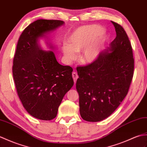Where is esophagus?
<instances>
[{
  "label": "esophagus",
  "mask_w": 147,
  "mask_h": 147,
  "mask_svg": "<svg viewBox=\"0 0 147 147\" xmlns=\"http://www.w3.org/2000/svg\"><path fill=\"white\" fill-rule=\"evenodd\" d=\"M78 77H79V76H78V75H77L76 71H74V72L72 73V77H73V79L74 80L75 83L76 82V80L78 79Z\"/></svg>",
  "instance_id": "obj_1"
}]
</instances>
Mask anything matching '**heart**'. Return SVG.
Returning a JSON list of instances; mask_svg holds the SVG:
<instances>
[{
	"instance_id": "b5f03b06",
	"label": "heart",
	"mask_w": 147,
	"mask_h": 147,
	"mask_svg": "<svg viewBox=\"0 0 147 147\" xmlns=\"http://www.w3.org/2000/svg\"><path fill=\"white\" fill-rule=\"evenodd\" d=\"M107 34L99 25L83 26L76 29L68 38L69 45L65 44L62 51L68 62L76 58V52H81L79 60L83 64H90L96 60L103 45L107 41Z\"/></svg>"
}]
</instances>
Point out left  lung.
<instances>
[{"label": "left lung", "instance_id": "obj_1", "mask_svg": "<svg viewBox=\"0 0 147 147\" xmlns=\"http://www.w3.org/2000/svg\"><path fill=\"white\" fill-rule=\"evenodd\" d=\"M111 22L116 36L109 47L92 63L77 68L80 114L87 121H100L111 115L128 94L133 79L131 43L121 26Z\"/></svg>", "mask_w": 147, "mask_h": 147}]
</instances>
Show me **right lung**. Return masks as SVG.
Returning <instances> with one entry per match:
<instances>
[{
  "instance_id": "1",
  "label": "right lung",
  "mask_w": 147,
  "mask_h": 147,
  "mask_svg": "<svg viewBox=\"0 0 147 147\" xmlns=\"http://www.w3.org/2000/svg\"><path fill=\"white\" fill-rule=\"evenodd\" d=\"M63 24L60 20L35 21L22 32L16 47L12 65L16 90L25 109L39 119H54L74 85L72 68L60 65L53 51H43L38 44L39 38Z\"/></svg>"
}]
</instances>
